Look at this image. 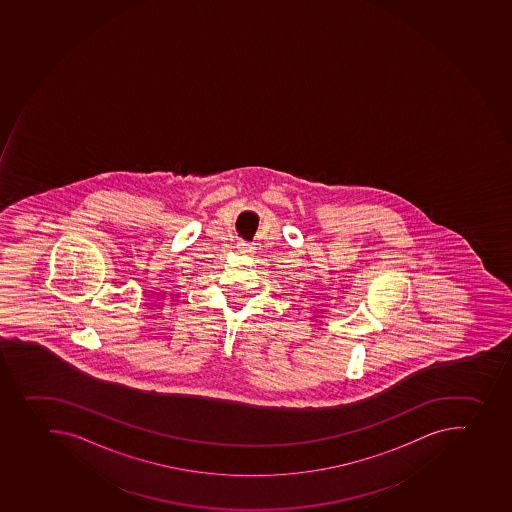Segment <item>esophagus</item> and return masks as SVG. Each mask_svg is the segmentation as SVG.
<instances>
[{
    "mask_svg": "<svg viewBox=\"0 0 512 512\" xmlns=\"http://www.w3.org/2000/svg\"><path fill=\"white\" fill-rule=\"evenodd\" d=\"M243 248H248V246H246V244H243Z\"/></svg>",
    "mask_w": 512,
    "mask_h": 512,
    "instance_id": "esophagus-1",
    "label": "esophagus"
}]
</instances>
